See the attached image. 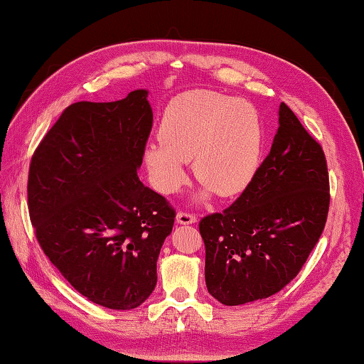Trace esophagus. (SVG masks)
Here are the masks:
<instances>
[{
  "mask_svg": "<svg viewBox=\"0 0 364 364\" xmlns=\"http://www.w3.org/2000/svg\"><path fill=\"white\" fill-rule=\"evenodd\" d=\"M176 221L180 225H193L197 221V218L194 217V215H191L188 212H178L176 213Z\"/></svg>",
  "mask_w": 364,
  "mask_h": 364,
  "instance_id": "34e87169",
  "label": "esophagus"
}]
</instances>
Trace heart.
<instances>
[{"label": "heart", "mask_w": 364, "mask_h": 364, "mask_svg": "<svg viewBox=\"0 0 364 364\" xmlns=\"http://www.w3.org/2000/svg\"><path fill=\"white\" fill-rule=\"evenodd\" d=\"M159 138L146 144L144 164L162 193L186 184L193 157L199 199L239 196L260 170L263 123L252 104L236 97L204 90L176 96L160 120Z\"/></svg>", "instance_id": "obj_1"}]
</instances>
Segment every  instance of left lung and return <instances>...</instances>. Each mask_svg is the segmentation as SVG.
<instances>
[{
    "label": "left lung",
    "instance_id": "1",
    "mask_svg": "<svg viewBox=\"0 0 364 364\" xmlns=\"http://www.w3.org/2000/svg\"><path fill=\"white\" fill-rule=\"evenodd\" d=\"M254 183L221 213L202 218L205 284L234 306L279 292L304 267L329 210L326 157L284 102Z\"/></svg>",
    "mask_w": 364,
    "mask_h": 364
}]
</instances>
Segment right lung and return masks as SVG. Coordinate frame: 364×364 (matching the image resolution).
<instances>
[{
	"label": "right lung",
	"instance_id": "right-lung-1",
	"mask_svg": "<svg viewBox=\"0 0 364 364\" xmlns=\"http://www.w3.org/2000/svg\"><path fill=\"white\" fill-rule=\"evenodd\" d=\"M147 90L75 102L46 133L28 171V212L43 252L73 289L133 310L157 284L175 210L139 181L152 128Z\"/></svg>",
	"mask_w": 364,
	"mask_h": 364
}]
</instances>
